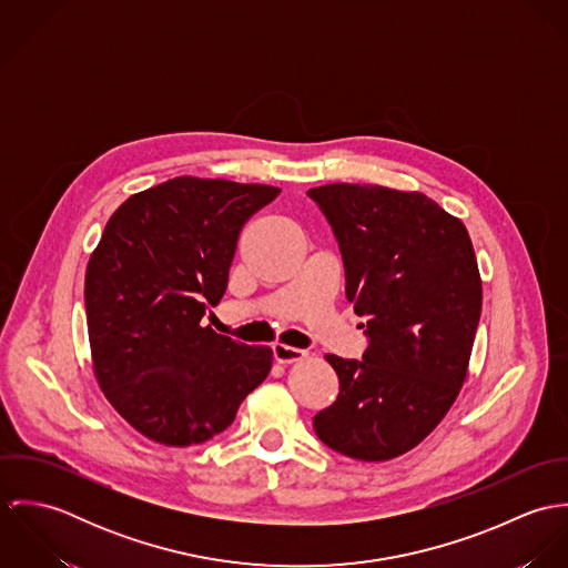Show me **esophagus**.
I'll use <instances>...</instances> for the list:
<instances>
[{"mask_svg":"<svg viewBox=\"0 0 568 568\" xmlns=\"http://www.w3.org/2000/svg\"><path fill=\"white\" fill-rule=\"evenodd\" d=\"M273 358L277 363H297V361L306 358V349L291 347V345H284V343H275L273 345Z\"/></svg>","mask_w":568,"mask_h":568,"instance_id":"esophagus-1","label":"esophagus"}]
</instances>
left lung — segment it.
<instances>
[{
    "mask_svg": "<svg viewBox=\"0 0 568 568\" xmlns=\"http://www.w3.org/2000/svg\"><path fill=\"white\" fill-rule=\"evenodd\" d=\"M308 196L332 225L345 295L369 336L363 361L325 356L341 392L315 433L345 457L387 462L430 435L466 383L484 302L475 246L422 192L327 183Z\"/></svg>",
    "mask_w": 568,
    "mask_h": 568,
    "instance_id": "left-lung-1",
    "label": "left lung"
}]
</instances>
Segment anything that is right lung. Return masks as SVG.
Returning a JSON list of instances; mask_svg holds the SVG:
<instances>
[{
	"mask_svg": "<svg viewBox=\"0 0 568 568\" xmlns=\"http://www.w3.org/2000/svg\"><path fill=\"white\" fill-rule=\"evenodd\" d=\"M280 187L174 176L129 196L84 273L95 381L144 437L192 446L223 433L273 352L201 325L225 295L244 223Z\"/></svg>",
	"mask_w": 568,
	"mask_h": 568,
	"instance_id": "1",
	"label": "right lung"
}]
</instances>
